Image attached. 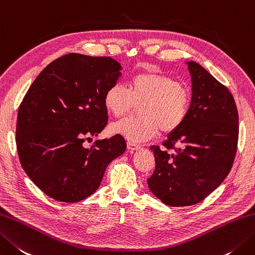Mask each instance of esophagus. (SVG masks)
<instances>
[{
  "label": "esophagus",
  "instance_id": "obj_1",
  "mask_svg": "<svg viewBox=\"0 0 255 255\" xmlns=\"http://www.w3.org/2000/svg\"><path fill=\"white\" fill-rule=\"evenodd\" d=\"M127 148L129 149V150H139V149H140V146L134 142L129 141V142H127Z\"/></svg>",
  "mask_w": 255,
  "mask_h": 255
}]
</instances>
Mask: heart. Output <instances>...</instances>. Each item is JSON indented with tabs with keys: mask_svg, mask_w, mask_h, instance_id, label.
<instances>
[{
	"mask_svg": "<svg viewBox=\"0 0 255 255\" xmlns=\"http://www.w3.org/2000/svg\"><path fill=\"white\" fill-rule=\"evenodd\" d=\"M104 104L115 117H121L139 106L140 117H128L111 126V131L127 140L142 142L153 138L159 129L172 132L186 121L191 104L187 85L156 72L134 75L128 89L116 83L105 93Z\"/></svg>",
	"mask_w": 255,
	"mask_h": 255,
	"instance_id": "heart-1",
	"label": "heart"
}]
</instances>
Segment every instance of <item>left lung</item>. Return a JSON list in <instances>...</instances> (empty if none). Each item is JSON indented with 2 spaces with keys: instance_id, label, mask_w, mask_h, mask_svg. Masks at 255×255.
Here are the masks:
<instances>
[{
  "instance_id": "left-lung-1",
  "label": "left lung",
  "mask_w": 255,
  "mask_h": 255,
  "mask_svg": "<svg viewBox=\"0 0 255 255\" xmlns=\"http://www.w3.org/2000/svg\"><path fill=\"white\" fill-rule=\"evenodd\" d=\"M192 96L186 121L168 133L164 149L152 146L156 170L148 187L170 207L193 206L206 199L230 172L237 152L239 116L233 96L207 69L187 62ZM176 147L173 154L167 148Z\"/></svg>"
}]
</instances>
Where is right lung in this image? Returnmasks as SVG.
<instances>
[{
	"label": "right lung",
	"instance_id": "1",
	"mask_svg": "<svg viewBox=\"0 0 255 255\" xmlns=\"http://www.w3.org/2000/svg\"><path fill=\"white\" fill-rule=\"evenodd\" d=\"M122 65L111 57L67 54L39 73L19 105L16 147L28 178L61 202H78L99 188L111 161L126 150L124 137L83 142L107 125L105 93Z\"/></svg>",
	"mask_w": 255,
	"mask_h": 255
}]
</instances>
